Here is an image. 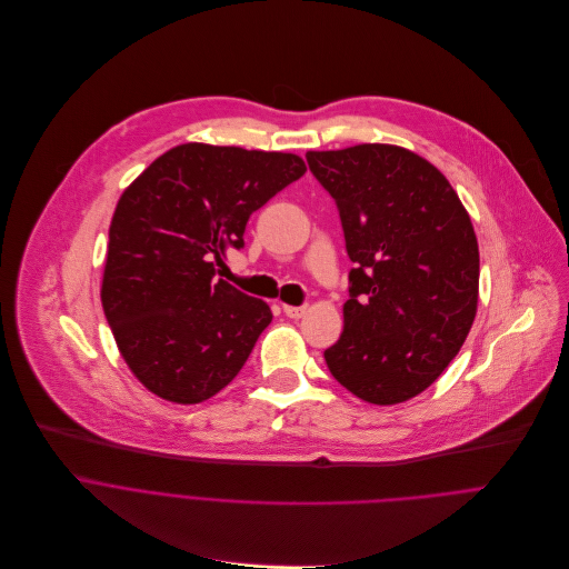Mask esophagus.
Returning <instances> with one entry per match:
<instances>
[{
	"label": "esophagus",
	"instance_id": "esophagus-1",
	"mask_svg": "<svg viewBox=\"0 0 569 569\" xmlns=\"http://www.w3.org/2000/svg\"><path fill=\"white\" fill-rule=\"evenodd\" d=\"M282 309H284V313H287L289 318H302V316L307 313V307H293V305H282Z\"/></svg>",
	"mask_w": 569,
	"mask_h": 569
}]
</instances>
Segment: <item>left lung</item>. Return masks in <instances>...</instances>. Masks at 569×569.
<instances>
[{"mask_svg":"<svg viewBox=\"0 0 569 569\" xmlns=\"http://www.w3.org/2000/svg\"><path fill=\"white\" fill-rule=\"evenodd\" d=\"M307 163L338 206L355 262L327 368L368 403L408 401L456 359L476 320L471 217L432 163L399 146L307 152Z\"/></svg>","mask_w":569,"mask_h":569,"instance_id":"1","label":"left lung"}]
</instances>
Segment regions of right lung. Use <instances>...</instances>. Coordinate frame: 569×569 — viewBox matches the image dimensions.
Instances as JSON below:
<instances>
[{
	"instance_id": "add662e5",
	"label": "right lung",
	"mask_w": 569,
	"mask_h": 569,
	"mask_svg": "<svg viewBox=\"0 0 569 569\" xmlns=\"http://www.w3.org/2000/svg\"><path fill=\"white\" fill-rule=\"evenodd\" d=\"M305 170L287 152L183 143L126 188L100 300L121 357L150 392L199 403L238 377L273 313L217 280L214 262L244 247L249 217Z\"/></svg>"
}]
</instances>
